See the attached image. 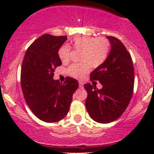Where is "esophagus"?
I'll return each instance as SVG.
<instances>
[{
  "mask_svg": "<svg viewBox=\"0 0 154 154\" xmlns=\"http://www.w3.org/2000/svg\"><path fill=\"white\" fill-rule=\"evenodd\" d=\"M79 87H80V88H83V82H79Z\"/></svg>",
  "mask_w": 154,
  "mask_h": 154,
  "instance_id": "1",
  "label": "esophagus"
}]
</instances>
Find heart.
I'll return each instance as SVG.
<instances>
[{"instance_id":"heart-1","label":"heart","mask_w":154,"mask_h":154,"mask_svg":"<svg viewBox=\"0 0 154 154\" xmlns=\"http://www.w3.org/2000/svg\"><path fill=\"white\" fill-rule=\"evenodd\" d=\"M74 50H80L79 60L81 63H73L68 68L71 77L81 79L88 72L91 67L97 68L106 60L109 51V42L104 37L78 36L71 41ZM58 56L62 63H66L71 57V48L67 45L61 46Z\"/></svg>"}]
</instances>
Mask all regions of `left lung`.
Segmentation results:
<instances>
[{
	"mask_svg": "<svg viewBox=\"0 0 154 154\" xmlns=\"http://www.w3.org/2000/svg\"><path fill=\"white\" fill-rule=\"evenodd\" d=\"M111 50L104 63L90 74V80H98L101 89L90 83L86 107L90 117L98 123H110L119 119L130 103L134 86V68L131 56L123 43L114 36H107Z\"/></svg>",
	"mask_w": 154,
	"mask_h": 154,
	"instance_id": "obj_1",
	"label": "left lung"
}]
</instances>
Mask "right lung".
I'll list each match as a JSON object with an SVG mask.
<instances>
[{
  "instance_id": "1",
  "label": "right lung",
  "mask_w": 154,
  "mask_h": 154,
  "mask_svg": "<svg viewBox=\"0 0 154 154\" xmlns=\"http://www.w3.org/2000/svg\"><path fill=\"white\" fill-rule=\"evenodd\" d=\"M66 40L63 35H41L27 48L21 66V85L26 103L38 119L48 123L66 117L79 86L71 77L63 83L53 79L55 69L62 65L58 51Z\"/></svg>"
}]
</instances>
